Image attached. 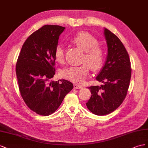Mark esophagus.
Returning a JSON list of instances; mask_svg holds the SVG:
<instances>
[{
    "label": "esophagus",
    "instance_id": "34e87169",
    "mask_svg": "<svg viewBox=\"0 0 148 148\" xmlns=\"http://www.w3.org/2000/svg\"><path fill=\"white\" fill-rule=\"evenodd\" d=\"M83 87L81 85H79V84H74V88H76V89H81Z\"/></svg>",
    "mask_w": 148,
    "mask_h": 148
}]
</instances>
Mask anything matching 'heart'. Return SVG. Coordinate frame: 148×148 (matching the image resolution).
I'll return each mask as SVG.
<instances>
[{"instance_id": "obj_1", "label": "heart", "mask_w": 148, "mask_h": 148, "mask_svg": "<svg viewBox=\"0 0 148 148\" xmlns=\"http://www.w3.org/2000/svg\"><path fill=\"white\" fill-rule=\"evenodd\" d=\"M72 43L85 52L80 66H71L63 69L61 75L62 77L76 83L82 82L89 74L90 68L93 71L100 70L103 64L105 53L103 48L98 45V41L94 36L86 32L76 33L71 39ZM56 61L63 64L64 62V52L62 46L58 45L54 52Z\"/></svg>"}]
</instances>
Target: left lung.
<instances>
[{"mask_svg":"<svg viewBox=\"0 0 148 148\" xmlns=\"http://www.w3.org/2000/svg\"><path fill=\"white\" fill-rule=\"evenodd\" d=\"M108 54L105 64L96 77L102 82L90 86V99L86 103L89 110L97 115H105L115 111L125 100L132 75L128 53L120 40L104 28Z\"/></svg>","mask_w":148,"mask_h":148,"instance_id":"left-lung-1","label":"left lung"}]
</instances>
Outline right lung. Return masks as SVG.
<instances>
[{
	"mask_svg": "<svg viewBox=\"0 0 148 148\" xmlns=\"http://www.w3.org/2000/svg\"><path fill=\"white\" fill-rule=\"evenodd\" d=\"M65 27L44 25L23 43L16 64L21 96L28 108L48 116L60 106L73 84L67 80L52 81L55 74L54 52Z\"/></svg>",
	"mask_w": 148,
	"mask_h": 148,
	"instance_id": "right-lung-1",
	"label": "right lung"
}]
</instances>
